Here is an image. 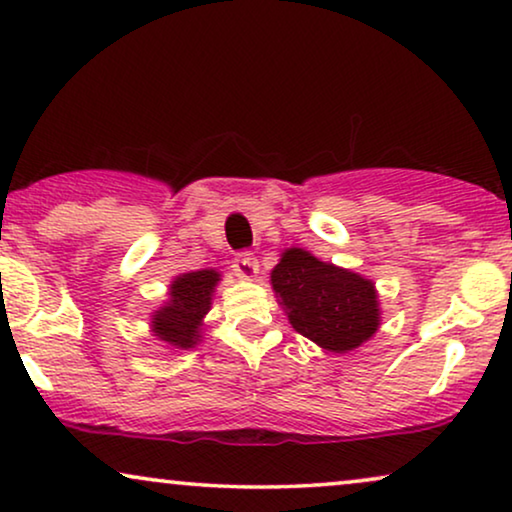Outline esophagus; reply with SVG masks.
<instances>
[{
    "mask_svg": "<svg viewBox=\"0 0 512 512\" xmlns=\"http://www.w3.org/2000/svg\"><path fill=\"white\" fill-rule=\"evenodd\" d=\"M232 269L239 278L253 280L257 276V271H259V264H257V259H255L253 253H250V250H241V253L234 255Z\"/></svg>",
    "mask_w": 512,
    "mask_h": 512,
    "instance_id": "esophagus-1",
    "label": "esophagus"
}]
</instances>
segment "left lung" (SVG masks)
I'll return each instance as SVG.
<instances>
[{"label":"left lung","instance_id":"8db88e82","mask_svg":"<svg viewBox=\"0 0 512 512\" xmlns=\"http://www.w3.org/2000/svg\"><path fill=\"white\" fill-rule=\"evenodd\" d=\"M271 285L301 336L329 352H348L376 334L380 313L371 280L320 262L301 248L285 250Z\"/></svg>","mask_w":512,"mask_h":512}]
</instances>
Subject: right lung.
Wrapping results in <instances>:
<instances>
[{
    "label": "right lung",
    "instance_id": "obj_1",
    "mask_svg": "<svg viewBox=\"0 0 512 512\" xmlns=\"http://www.w3.org/2000/svg\"><path fill=\"white\" fill-rule=\"evenodd\" d=\"M220 273L213 269L192 271L171 283L167 306L153 315V331L174 348H192L199 341L201 318L211 308V294Z\"/></svg>",
    "mask_w": 512,
    "mask_h": 512
}]
</instances>
